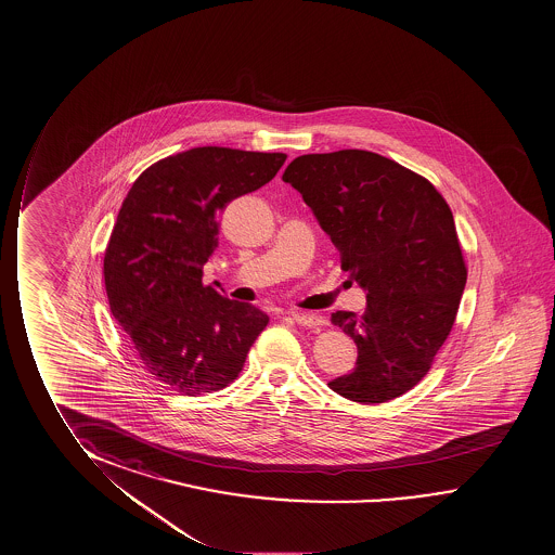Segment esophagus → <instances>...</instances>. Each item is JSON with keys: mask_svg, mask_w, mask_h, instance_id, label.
<instances>
[{"mask_svg": "<svg viewBox=\"0 0 555 555\" xmlns=\"http://www.w3.org/2000/svg\"><path fill=\"white\" fill-rule=\"evenodd\" d=\"M291 315H293V320L298 323V325H305V327H318V325H323L325 320H323L322 315L318 314H308V312H295V310H291Z\"/></svg>", "mask_w": 555, "mask_h": 555, "instance_id": "esophagus-1", "label": "esophagus"}]
</instances>
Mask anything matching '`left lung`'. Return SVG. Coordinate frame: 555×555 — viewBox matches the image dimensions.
I'll return each mask as SVG.
<instances>
[{
  "mask_svg": "<svg viewBox=\"0 0 555 555\" xmlns=\"http://www.w3.org/2000/svg\"><path fill=\"white\" fill-rule=\"evenodd\" d=\"M283 182L312 208L367 298L364 315L332 314L358 360L330 389L360 404L414 389L452 332L467 282L447 201L429 180L372 151L302 155Z\"/></svg>",
  "mask_w": 555,
  "mask_h": 555,
  "instance_id": "8db88e82",
  "label": "left lung"
}]
</instances>
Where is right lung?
<instances>
[{
	"label": "right lung",
	"mask_w": 555,
	"mask_h": 555,
	"mask_svg": "<svg viewBox=\"0 0 555 555\" xmlns=\"http://www.w3.org/2000/svg\"><path fill=\"white\" fill-rule=\"evenodd\" d=\"M285 158L195 147L151 165L128 191L103 258L108 307L166 387L188 397L228 387L268 325L262 310L203 285V266L218 247L216 216Z\"/></svg>",
	"instance_id": "right-lung-1"
}]
</instances>
